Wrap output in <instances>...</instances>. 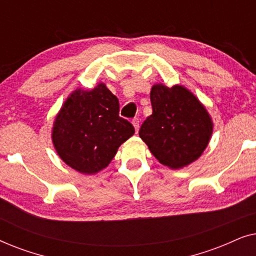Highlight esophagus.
<instances>
[{"label": "esophagus", "mask_w": 256, "mask_h": 256, "mask_svg": "<svg viewBox=\"0 0 256 256\" xmlns=\"http://www.w3.org/2000/svg\"><path fill=\"white\" fill-rule=\"evenodd\" d=\"M132 126H134L135 127V130H136V132H138V128H140V118H132Z\"/></svg>", "instance_id": "1"}]
</instances>
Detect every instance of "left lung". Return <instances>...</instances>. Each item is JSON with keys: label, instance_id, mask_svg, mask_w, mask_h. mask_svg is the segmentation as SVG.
I'll use <instances>...</instances> for the list:
<instances>
[{"label": "left lung", "instance_id": "left-lung-1", "mask_svg": "<svg viewBox=\"0 0 256 256\" xmlns=\"http://www.w3.org/2000/svg\"><path fill=\"white\" fill-rule=\"evenodd\" d=\"M152 114L138 135L154 156L170 169H182L198 160L211 138L213 124L206 108L180 85L156 84L150 92Z\"/></svg>", "mask_w": 256, "mask_h": 256}]
</instances>
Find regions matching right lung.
<instances>
[{"instance_id":"obj_1","label":"right lung","mask_w":256,"mask_h":256,"mask_svg":"<svg viewBox=\"0 0 256 256\" xmlns=\"http://www.w3.org/2000/svg\"><path fill=\"white\" fill-rule=\"evenodd\" d=\"M118 110V98L102 82L92 90H76L62 104L52 128V142L59 157L85 174L104 169L118 146L135 132Z\"/></svg>"}]
</instances>
